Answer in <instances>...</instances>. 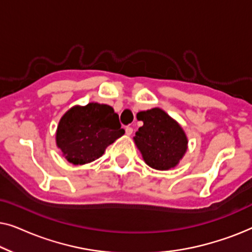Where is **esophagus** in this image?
Masks as SVG:
<instances>
[{"mask_svg": "<svg viewBox=\"0 0 252 252\" xmlns=\"http://www.w3.org/2000/svg\"><path fill=\"white\" fill-rule=\"evenodd\" d=\"M125 132H126L127 135H132V133H133V128H132V127L127 126L126 128H125Z\"/></svg>", "mask_w": 252, "mask_h": 252, "instance_id": "obj_1", "label": "esophagus"}]
</instances>
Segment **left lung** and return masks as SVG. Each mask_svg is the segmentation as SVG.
I'll list each match as a JSON object with an SVG mask.
<instances>
[{
    "instance_id": "1",
    "label": "left lung",
    "mask_w": 252,
    "mask_h": 252,
    "mask_svg": "<svg viewBox=\"0 0 252 252\" xmlns=\"http://www.w3.org/2000/svg\"><path fill=\"white\" fill-rule=\"evenodd\" d=\"M137 119L143 126L134 140L144 161L156 170L174 167L187 150V137L180 125L158 108L139 112Z\"/></svg>"
}]
</instances>
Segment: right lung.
Segmentation results:
<instances>
[{
  "instance_id": "add662e5",
  "label": "right lung",
  "mask_w": 252,
  "mask_h": 252,
  "mask_svg": "<svg viewBox=\"0 0 252 252\" xmlns=\"http://www.w3.org/2000/svg\"><path fill=\"white\" fill-rule=\"evenodd\" d=\"M124 133L119 116L111 106L89 103L74 106L62 117L56 142L70 163L81 165L101 157Z\"/></svg>"
}]
</instances>
